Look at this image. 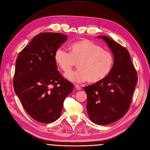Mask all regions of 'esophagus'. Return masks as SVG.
Here are the masks:
<instances>
[{
  "mask_svg": "<svg viewBox=\"0 0 150 150\" xmlns=\"http://www.w3.org/2000/svg\"><path fill=\"white\" fill-rule=\"evenodd\" d=\"M74 86H75V88H76V90H80L81 89V87H80L78 85L75 84V85H74Z\"/></svg>",
  "mask_w": 150,
  "mask_h": 150,
  "instance_id": "1",
  "label": "esophagus"
}]
</instances>
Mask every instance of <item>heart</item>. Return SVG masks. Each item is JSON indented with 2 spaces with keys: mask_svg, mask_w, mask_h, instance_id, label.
<instances>
[{
  "mask_svg": "<svg viewBox=\"0 0 150 150\" xmlns=\"http://www.w3.org/2000/svg\"><path fill=\"white\" fill-rule=\"evenodd\" d=\"M54 60L61 70L67 73L65 76L69 80L75 83L88 80L91 84L98 83L106 79L111 72L114 63L111 54L88 40L71 44L70 52L62 47L57 49ZM76 63L79 69L69 72Z\"/></svg>",
  "mask_w": 150,
  "mask_h": 150,
  "instance_id": "1",
  "label": "heart"
}]
</instances>
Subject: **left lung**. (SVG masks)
<instances>
[{
    "label": "left lung",
    "mask_w": 150,
    "mask_h": 150,
    "mask_svg": "<svg viewBox=\"0 0 150 150\" xmlns=\"http://www.w3.org/2000/svg\"><path fill=\"white\" fill-rule=\"evenodd\" d=\"M113 53L114 63L110 74L100 83L84 87L90 119L105 125L117 121L129 110L137 83V74L129 51L106 36H98Z\"/></svg>",
    "instance_id": "8db88e82"
}]
</instances>
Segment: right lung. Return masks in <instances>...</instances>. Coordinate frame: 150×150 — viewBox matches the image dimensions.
Masks as SVG:
<instances>
[{"label":"right lung","instance_id":"obj_1","mask_svg":"<svg viewBox=\"0 0 150 150\" xmlns=\"http://www.w3.org/2000/svg\"><path fill=\"white\" fill-rule=\"evenodd\" d=\"M67 38L57 33H40L16 60L15 92L26 112L41 123L53 122L60 117L65 99L74 90L54 60L55 51Z\"/></svg>","mask_w":150,"mask_h":150}]
</instances>
